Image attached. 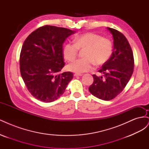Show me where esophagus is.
I'll use <instances>...</instances> for the list:
<instances>
[{
    "mask_svg": "<svg viewBox=\"0 0 149 149\" xmlns=\"http://www.w3.org/2000/svg\"><path fill=\"white\" fill-rule=\"evenodd\" d=\"M83 74H78V73H75L74 74V76H81Z\"/></svg>",
    "mask_w": 149,
    "mask_h": 149,
    "instance_id": "esophagus-1",
    "label": "esophagus"
}]
</instances>
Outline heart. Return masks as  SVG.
<instances>
[{"label":"heart","instance_id":"b5f03b06","mask_svg":"<svg viewBox=\"0 0 149 149\" xmlns=\"http://www.w3.org/2000/svg\"><path fill=\"white\" fill-rule=\"evenodd\" d=\"M85 58L76 60L68 66L70 71L77 73L91 71L95 63L105 64L111 58L113 51L111 40L94 33H86L76 36L74 43L68 42L63 47L64 58L68 61L74 60L78 56L79 49H85Z\"/></svg>","mask_w":149,"mask_h":149}]
</instances>
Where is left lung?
I'll return each mask as SVG.
<instances>
[{
  "instance_id": "obj_1",
  "label": "left lung",
  "mask_w": 149,
  "mask_h": 149,
  "mask_svg": "<svg viewBox=\"0 0 149 149\" xmlns=\"http://www.w3.org/2000/svg\"><path fill=\"white\" fill-rule=\"evenodd\" d=\"M114 38V50L109 60L98 71L102 76L93 74L94 81L89 87L93 96L104 101H109L119 94L132 75L134 60L128 40L120 31L107 28Z\"/></svg>"
}]
</instances>
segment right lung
<instances>
[{
    "mask_svg": "<svg viewBox=\"0 0 149 149\" xmlns=\"http://www.w3.org/2000/svg\"><path fill=\"white\" fill-rule=\"evenodd\" d=\"M74 33L66 28L47 25L25 39L20 55V74L29 91L38 100H56L73 79L71 72H59L65 65L63 44Z\"/></svg>",
    "mask_w": 149,
    "mask_h": 149,
    "instance_id": "obj_1",
    "label": "right lung"
}]
</instances>
